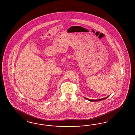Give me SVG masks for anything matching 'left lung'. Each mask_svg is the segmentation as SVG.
<instances>
[{
  "label": "left lung",
  "mask_w": 135,
  "mask_h": 135,
  "mask_svg": "<svg viewBox=\"0 0 135 135\" xmlns=\"http://www.w3.org/2000/svg\"><path fill=\"white\" fill-rule=\"evenodd\" d=\"M109 97V96H108L107 97H105V98H102V99H88V98H87L86 97H84L87 100H89V101H90V102H98V101H100V100H104V99H106L107 98H108V97Z\"/></svg>",
  "instance_id": "left-lung-1"
}]
</instances>
